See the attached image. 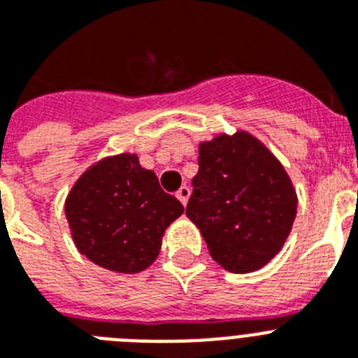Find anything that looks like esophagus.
Listing matches in <instances>:
<instances>
[{
  "label": "esophagus",
  "instance_id": "1",
  "mask_svg": "<svg viewBox=\"0 0 358 358\" xmlns=\"http://www.w3.org/2000/svg\"><path fill=\"white\" fill-rule=\"evenodd\" d=\"M189 194H192V192H189V188L186 185H182L181 188L177 189V194H176V197L179 199V201L182 202V204H185L186 206V202H188V199H189Z\"/></svg>",
  "mask_w": 358,
  "mask_h": 358
}]
</instances>
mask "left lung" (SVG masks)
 I'll return each instance as SVG.
<instances>
[{
  "label": "left lung",
  "instance_id": "1",
  "mask_svg": "<svg viewBox=\"0 0 358 358\" xmlns=\"http://www.w3.org/2000/svg\"><path fill=\"white\" fill-rule=\"evenodd\" d=\"M192 186L186 217L226 271L252 273L281 251L297 195L283 164L255 136L236 131L202 141Z\"/></svg>",
  "mask_w": 358,
  "mask_h": 358
}]
</instances>
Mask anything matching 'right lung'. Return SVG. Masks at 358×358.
Segmentation results:
<instances>
[{
  "instance_id": "add662e5",
  "label": "right lung",
  "mask_w": 358,
  "mask_h": 358,
  "mask_svg": "<svg viewBox=\"0 0 358 358\" xmlns=\"http://www.w3.org/2000/svg\"><path fill=\"white\" fill-rule=\"evenodd\" d=\"M64 211L80 255L115 273L136 274L154 264L164 229L185 208L136 154H120L78 177Z\"/></svg>"
}]
</instances>
